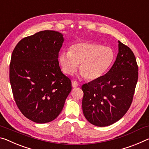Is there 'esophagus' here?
Here are the masks:
<instances>
[{
    "instance_id": "34e87169",
    "label": "esophagus",
    "mask_w": 149,
    "mask_h": 149,
    "mask_svg": "<svg viewBox=\"0 0 149 149\" xmlns=\"http://www.w3.org/2000/svg\"><path fill=\"white\" fill-rule=\"evenodd\" d=\"M72 85L74 88L77 87V86H79V82H77V81H74V80H73V81L72 82Z\"/></svg>"
}]
</instances>
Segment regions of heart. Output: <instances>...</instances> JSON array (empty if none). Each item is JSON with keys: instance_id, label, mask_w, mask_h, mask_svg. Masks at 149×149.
I'll return each instance as SVG.
<instances>
[{"instance_id": "1", "label": "heart", "mask_w": 149, "mask_h": 149, "mask_svg": "<svg viewBox=\"0 0 149 149\" xmlns=\"http://www.w3.org/2000/svg\"><path fill=\"white\" fill-rule=\"evenodd\" d=\"M114 60L115 53L112 48L91 42L74 43L69 51H63L58 56V62L65 74H72L80 64V72L89 80L103 76Z\"/></svg>"}]
</instances>
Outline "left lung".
<instances>
[{
  "label": "left lung",
  "mask_w": 149,
  "mask_h": 149,
  "mask_svg": "<svg viewBox=\"0 0 149 149\" xmlns=\"http://www.w3.org/2000/svg\"><path fill=\"white\" fill-rule=\"evenodd\" d=\"M138 70L133 52L119 41V53L110 70L82 86V111L90 123L108 126L125 115L133 102Z\"/></svg>",
  "instance_id": "8db88e82"
}]
</instances>
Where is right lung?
Wrapping results in <instances>:
<instances>
[{
    "mask_svg": "<svg viewBox=\"0 0 149 149\" xmlns=\"http://www.w3.org/2000/svg\"><path fill=\"white\" fill-rule=\"evenodd\" d=\"M63 40L58 31H41L21 40L13 52L9 77L14 101L36 123L54 120L71 91L70 79L58 61Z\"/></svg>",
    "mask_w": 149,
    "mask_h": 149,
    "instance_id": "1",
    "label": "right lung"
}]
</instances>
